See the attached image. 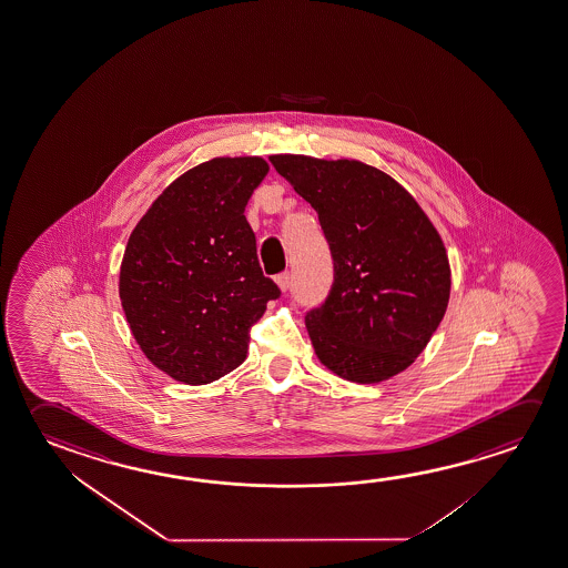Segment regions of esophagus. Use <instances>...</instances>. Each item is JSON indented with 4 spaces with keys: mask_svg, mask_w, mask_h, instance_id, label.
<instances>
[{
    "mask_svg": "<svg viewBox=\"0 0 568 568\" xmlns=\"http://www.w3.org/2000/svg\"><path fill=\"white\" fill-rule=\"evenodd\" d=\"M275 283L280 285L281 291H287L288 285H291V275H288V271L280 273V275L275 277Z\"/></svg>",
    "mask_w": 568,
    "mask_h": 568,
    "instance_id": "obj_1",
    "label": "esophagus"
}]
</instances>
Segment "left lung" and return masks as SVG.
<instances>
[{
    "label": "left lung",
    "instance_id": "1",
    "mask_svg": "<svg viewBox=\"0 0 568 568\" xmlns=\"http://www.w3.org/2000/svg\"><path fill=\"white\" fill-rule=\"evenodd\" d=\"M270 161L316 210L331 245V293L305 316L316 356L356 384L397 376L425 349L450 297L437 227L376 166L306 155Z\"/></svg>",
    "mask_w": 568,
    "mask_h": 568
}]
</instances>
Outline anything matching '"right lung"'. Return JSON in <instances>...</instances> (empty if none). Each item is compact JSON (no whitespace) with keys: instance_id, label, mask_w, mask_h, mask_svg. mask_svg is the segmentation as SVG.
<instances>
[{"instance_id":"right-lung-1","label":"right lung","mask_w":568,"mask_h":568,"mask_svg":"<svg viewBox=\"0 0 568 568\" xmlns=\"http://www.w3.org/2000/svg\"><path fill=\"white\" fill-rule=\"evenodd\" d=\"M270 165L216 158L169 184L133 227L120 270L131 334L153 366L204 385L245 359L281 291L263 275L245 204Z\"/></svg>"}]
</instances>
